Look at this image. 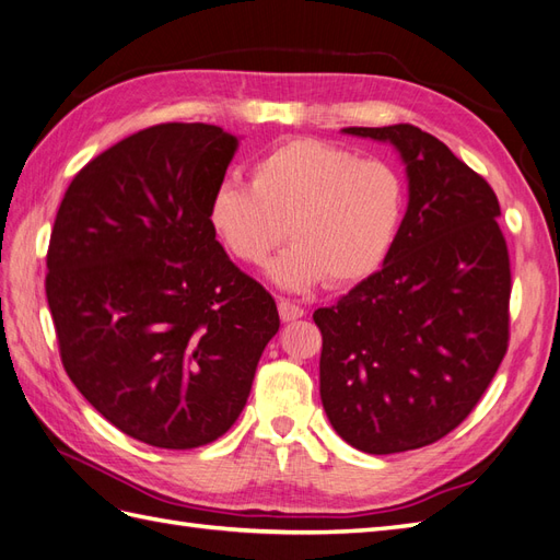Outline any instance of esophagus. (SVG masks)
Masks as SVG:
<instances>
[{"mask_svg": "<svg viewBox=\"0 0 560 560\" xmlns=\"http://www.w3.org/2000/svg\"><path fill=\"white\" fill-rule=\"evenodd\" d=\"M303 314H305V310L295 305V303H291V300H285V298L279 300V317L283 322H295V319L303 317Z\"/></svg>", "mask_w": 560, "mask_h": 560, "instance_id": "obj_1", "label": "esophagus"}]
</instances>
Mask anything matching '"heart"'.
Returning a JSON list of instances; mask_svg holds the SVG:
<instances>
[{
  "label": "heart",
  "instance_id": "obj_1",
  "mask_svg": "<svg viewBox=\"0 0 560 560\" xmlns=\"http://www.w3.org/2000/svg\"><path fill=\"white\" fill-rule=\"evenodd\" d=\"M407 208L397 170L362 161L322 139H293L253 165L250 184L222 182L208 208L212 232L246 265H262L285 241L295 246L269 267L285 291L319 281L352 285L383 267Z\"/></svg>",
  "mask_w": 560,
  "mask_h": 560
}]
</instances>
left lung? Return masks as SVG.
<instances>
[{
    "mask_svg": "<svg viewBox=\"0 0 560 560\" xmlns=\"http://www.w3.org/2000/svg\"><path fill=\"white\" fill-rule=\"evenodd\" d=\"M342 132L393 143L407 165L409 206L376 275L314 312L322 405L360 452L419 450L468 417L509 348L511 267L499 200L419 127Z\"/></svg>",
    "mask_w": 560,
    "mask_h": 560,
    "instance_id": "8db88e82",
    "label": "left lung"
}]
</instances>
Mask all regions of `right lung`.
<instances>
[{"label":"right lung","instance_id":"right-lung-1","mask_svg":"<svg viewBox=\"0 0 560 560\" xmlns=\"http://www.w3.org/2000/svg\"><path fill=\"white\" fill-rule=\"evenodd\" d=\"M236 149L214 125L149 127L84 165L56 212L45 289L66 374L151 447L224 435L279 331L208 220Z\"/></svg>","mask_w":560,"mask_h":560}]
</instances>
